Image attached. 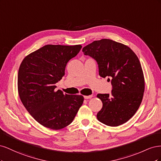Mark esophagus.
Segmentation results:
<instances>
[{
	"label": "esophagus",
	"mask_w": 161,
	"mask_h": 161,
	"mask_svg": "<svg viewBox=\"0 0 161 161\" xmlns=\"http://www.w3.org/2000/svg\"><path fill=\"white\" fill-rule=\"evenodd\" d=\"M92 97V95H89V96H84V98L85 99H91Z\"/></svg>",
	"instance_id": "obj_1"
}]
</instances>
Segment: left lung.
<instances>
[{"instance_id": "obj_1", "label": "left lung", "mask_w": 161, "mask_h": 161, "mask_svg": "<svg viewBox=\"0 0 161 161\" xmlns=\"http://www.w3.org/2000/svg\"><path fill=\"white\" fill-rule=\"evenodd\" d=\"M82 52L97 62L101 77L111 79V94L97 95L103 103L97 119L112 127L125 123L138 109L144 92V78L137 56L127 46L108 39L94 41Z\"/></svg>"}]
</instances>
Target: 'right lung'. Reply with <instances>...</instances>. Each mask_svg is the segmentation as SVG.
<instances>
[{"instance_id": "obj_1", "label": "right lung", "mask_w": 161, "mask_h": 161, "mask_svg": "<svg viewBox=\"0 0 161 161\" xmlns=\"http://www.w3.org/2000/svg\"><path fill=\"white\" fill-rule=\"evenodd\" d=\"M81 45H46L27 56L18 72L22 103L38 123L52 130L70 124L83 103L82 95L64 94L56 84L65 74L67 63Z\"/></svg>"}]
</instances>
